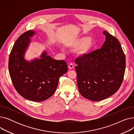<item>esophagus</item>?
I'll use <instances>...</instances> for the list:
<instances>
[{
    "mask_svg": "<svg viewBox=\"0 0 134 134\" xmlns=\"http://www.w3.org/2000/svg\"><path fill=\"white\" fill-rule=\"evenodd\" d=\"M74 65L73 64V63H70V64L68 66V68L69 69H72L73 68H74Z\"/></svg>",
    "mask_w": 134,
    "mask_h": 134,
    "instance_id": "obj_1",
    "label": "esophagus"
}]
</instances>
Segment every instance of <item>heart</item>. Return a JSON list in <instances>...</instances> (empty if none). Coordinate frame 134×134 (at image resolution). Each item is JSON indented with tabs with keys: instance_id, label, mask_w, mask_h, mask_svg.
<instances>
[{
	"instance_id": "b5f03b06",
	"label": "heart",
	"mask_w": 134,
	"mask_h": 134,
	"mask_svg": "<svg viewBox=\"0 0 134 134\" xmlns=\"http://www.w3.org/2000/svg\"><path fill=\"white\" fill-rule=\"evenodd\" d=\"M67 46L73 49L79 48L76 54L79 56L88 55L97 46V42L89 36H80L69 41Z\"/></svg>"
}]
</instances>
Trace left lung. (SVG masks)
Returning <instances> with one entry per match:
<instances>
[{"label": "left lung", "instance_id": "1", "mask_svg": "<svg viewBox=\"0 0 134 134\" xmlns=\"http://www.w3.org/2000/svg\"><path fill=\"white\" fill-rule=\"evenodd\" d=\"M100 49L75 59L77 84L81 95L92 101L106 99L118 90L125 69V56L119 41L104 31Z\"/></svg>", "mask_w": 134, "mask_h": 134}]
</instances>
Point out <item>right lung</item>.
Listing matches in <instances>:
<instances>
[{
  "instance_id": "right-lung-1",
  "label": "right lung",
  "mask_w": 134,
  "mask_h": 134,
  "mask_svg": "<svg viewBox=\"0 0 134 134\" xmlns=\"http://www.w3.org/2000/svg\"><path fill=\"white\" fill-rule=\"evenodd\" d=\"M29 30L19 37L9 56V71L13 85L17 92L33 102L44 101L55 92L60 77L68 67L64 60H56L43 51L40 58L30 61L25 59V52L35 34Z\"/></svg>"
}]
</instances>
